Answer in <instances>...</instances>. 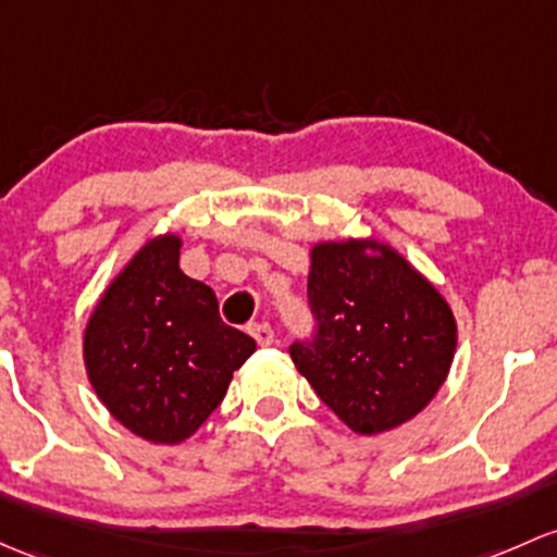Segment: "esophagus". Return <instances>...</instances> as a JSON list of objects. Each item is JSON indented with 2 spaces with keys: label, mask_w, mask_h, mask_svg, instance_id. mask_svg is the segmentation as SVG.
I'll return each mask as SVG.
<instances>
[{
  "label": "esophagus",
  "mask_w": 557,
  "mask_h": 557,
  "mask_svg": "<svg viewBox=\"0 0 557 557\" xmlns=\"http://www.w3.org/2000/svg\"><path fill=\"white\" fill-rule=\"evenodd\" d=\"M250 336L261 344V347H269L274 342V331L269 323H253L250 325Z\"/></svg>",
  "instance_id": "1"
}]
</instances>
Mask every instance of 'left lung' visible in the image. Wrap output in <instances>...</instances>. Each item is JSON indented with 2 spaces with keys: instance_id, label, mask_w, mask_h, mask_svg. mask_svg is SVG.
<instances>
[{
  "instance_id": "obj_1",
  "label": "left lung",
  "mask_w": 557,
  "mask_h": 557,
  "mask_svg": "<svg viewBox=\"0 0 557 557\" xmlns=\"http://www.w3.org/2000/svg\"><path fill=\"white\" fill-rule=\"evenodd\" d=\"M307 298L314 331L290 344V360L349 430L400 426L446 382L454 312L389 245H314Z\"/></svg>"
}]
</instances>
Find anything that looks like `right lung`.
Listing matches in <instances>:
<instances>
[{"instance_id":"obj_1","label":"right lung","mask_w":557,"mask_h":557,"mask_svg":"<svg viewBox=\"0 0 557 557\" xmlns=\"http://www.w3.org/2000/svg\"><path fill=\"white\" fill-rule=\"evenodd\" d=\"M181 239L146 243L85 327V366L111 417L151 443H181L219 408L256 352L226 325L219 298L178 267Z\"/></svg>"}]
</instances>
